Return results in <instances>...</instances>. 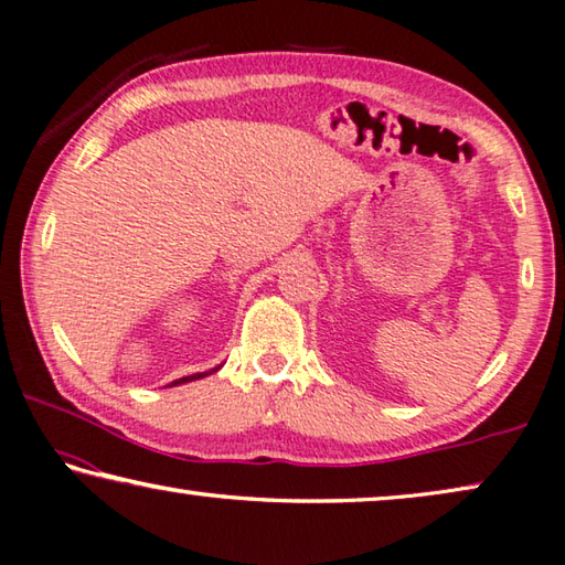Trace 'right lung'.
<instances>
[{
	"instance_id": "1",
	"label": "right lung",
	"mask_w": 565,
	"mask_h": 565,
	"mask_svg": "<svg viewBox=\"0 0 565 565\" xmlns=\"http://www.w3.org/2000/svg\"><path fill=\"white\" fill-rule=\"evenodd\" d=\"M215 370H217V367H215ZM215 370H211V372H215ZM211 372H198V374H191V377H181V380H175V382H171V384H183V382L201 380V377H205V374H211Z\"/></svg>"
}]
</instances>
